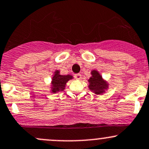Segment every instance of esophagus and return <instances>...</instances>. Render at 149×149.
<instances>
[{
	"mask_svg": "<svg viewBox=\"0 0 149 149\" xmlns=\"http://www.w3.org/2000/svg\"><path fill=\"white\" fill-rule=\"evenodd\" d=\"M75 78L77 80H81V75L80 73H77V74L75 75Z\"/></svg>",
	"mask_w": 149,
	"mask_h": 149,
	"instance_id": "esophagus-1",
	"label": "esophagus"
}]
</instances>
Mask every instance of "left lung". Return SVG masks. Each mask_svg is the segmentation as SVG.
<instances>
[{"label":"left lung","mask_w":149,"mask_h":149,"mask_svg":"<svg viewBox=\"0 0 149 149\" xmlns=\"http://www.w3.org/2000/svg\"><path fill=\"white\" fill-rule=\"evenodd\" d=\"M91 77L88 80V88L90 91L97 95H101L105 93L108 89V83L102 78V76L97 70L91 71Z\"/></svg>","instance_id":"8db88e82"}]
</instances>
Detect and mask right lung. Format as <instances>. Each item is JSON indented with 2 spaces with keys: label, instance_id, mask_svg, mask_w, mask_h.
Masks as SVG:
<instances>
[{
  "label": "right lung",
  "instance_id": "1",
  "mask_svg": "<svg viewBox=\"0 0 149 149\" xmlns=\"http://www.w3.org/2000/svg\"><path fill=\"white\" fill-rule=\"evenodd\" d=\"M73 78V77L71 75H61L60 71L58 70H56L52 79L50 92L56 93L64 91L66 83Z\"/></svg>",
  "mask_w": 149,
  "mask_h": 149
}]
</instances>
